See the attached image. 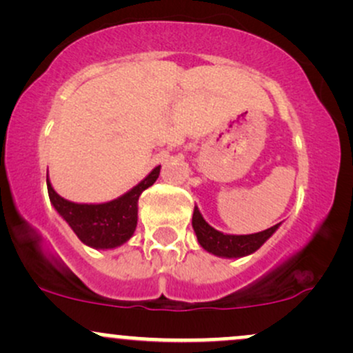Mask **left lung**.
<instances>
[{"mask_svg": "<svg viewBox=\"0 0 353 353\" xmlns=\"http://www.w3.org/2000/svg\"><path fill=\"white\" fill-rule=\"evenodd\" d=\"M279 225L281 224H275L274 228L262 230V232L249 234V236H228L210 228L197 208H194L192 216V228L196 230L199 244L208 252L221 255V257H244L255 252L277 230Z\"/></svg>", "mask_w": 353, "mask_h": 353, "instance_id": "8db88e82", "label": "left lung"}]
</instances>
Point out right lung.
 <instances>
[{
    "label": "right lung",
    "instance_id": "right-lung-1",
    "mask_svg": "<svg viewBox=\"0 0 353 353\" xmlns=\"http://www.w3.org/2000/svg\"><path fill=\"white\" fill-rule=\"evenodd\" d=\"M161 165L141 181L136 188L106 204H74L54 192L46 176L50 199L64 221L71 225L84 244L96 249H112L124 244L134 234L137 224V199L159 177Z\"/></svg>",
    "mask_w": 353,
    "mask_h": 353
}]
</instances>
